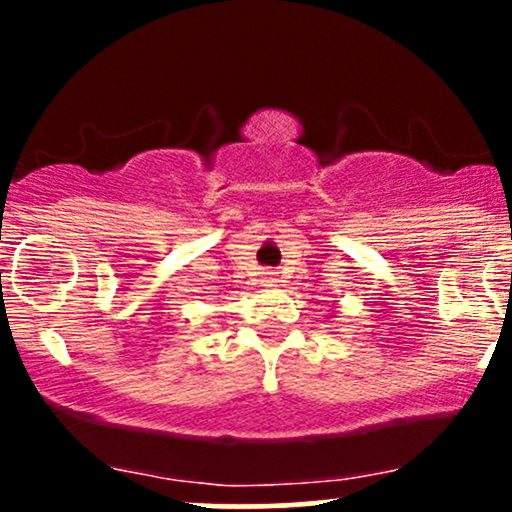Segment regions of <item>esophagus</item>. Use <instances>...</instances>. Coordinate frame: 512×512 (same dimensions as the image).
Returning <instances> with one entry per match:
<instances>
[{"label": "esophagus", "mask_w": 512, "mask_h": 512, "mask_svg": "<svg viewBox=\"0 0 512 512\" xmlns=\"http://www.w3.org/2000/svg\"><path fill=\"white\" fill-rule=\"evenodd\" d=\"M262 281H264V284H267V286H274L276 281H279V279H276L274 274H264V276H262Z\"/></svg>", "instance_id": "esophagus-1"}]
</instances>
